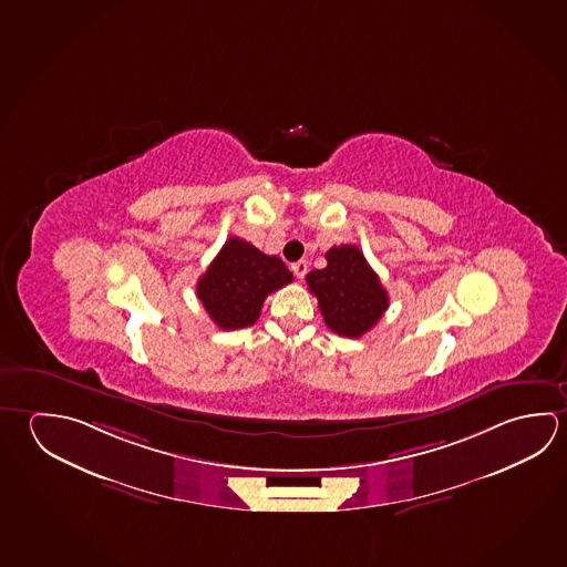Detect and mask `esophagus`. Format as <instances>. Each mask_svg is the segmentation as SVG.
<instances>
[{
	"label": "esophagus",
	"mask_w": 567,
	"mask_h": 567,
	"mask_svg": "<svg viewBox=\"0 0 567 567\" xmlns=\"http://www.w3.org/2000/svg\"><path fill=\"white\" fill-rule=\"evenodd\" d=\"M307 270H308L307 260H297V262H295V265H292V272H295V277H297V279H302V277H305V275H307Z\"/></svg>",
	"instance_id": "1"
}]
</instances>
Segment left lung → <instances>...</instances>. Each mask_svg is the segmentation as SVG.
Listing matches in <instances>:
<instances>
[{
    "instance_id": "8db88e82",
    "label": "left lung",
    "mask_w": 567,
    "mask_h": 567,
    "mask_svg": "<svg viewBox=\"0 0 567 567\" xmlns=\"http://www.w3.org/2000/svg\"><path fill=\"white\" fill-rule=\"evenodd\" d=\"M327 260L324 269L308 272V288L332 332L362 337L386 312V288L354 245L332 247Z\"/></svg>"
}]
</instances>
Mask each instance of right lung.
<instances>
[{
  "instance_id": "add662e5",
  "label": "right lung",
  "mask_w": 567,
  "mask_h": 567,
  "mask_svg": "<svg viewBox=\"0 0 567 567\" xmlns=\"http://www.w3.org/2000/svg\"><path fill=\"white\" fill-rule=\"evenodd\" d=\"M288 282L292 272L279 257L230 237L197 282V297L217 327L237 330L255 324L265 298Z\"/></svg>"
}]
</instances>
